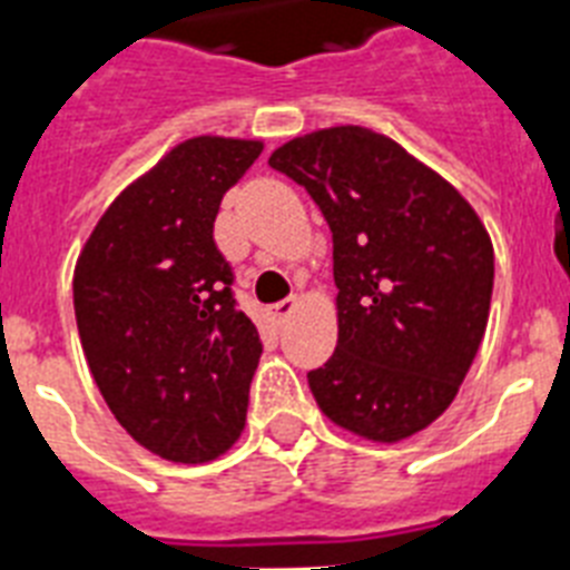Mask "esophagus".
I'll use <instances>...</instances> for the list:
<instances>
[{"label":"esophagus","instance_id":"esophagus-1","mask_svg":"<svg viewBox=\"0 0 570 570\" xmlns=\"http://www.w3.org/2000/svg\"><path fill=\"white\" fill-rule=\"evenodd\" d=\"M295 309H298V298H284V301H277V304H272V318H275L277 325H284L286 318L293 316Z\"/></svg>","mask_w":570,"mask_h":570}]
</instances>
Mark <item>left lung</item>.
<instances>
[{"label": "left lung", "mask_w": 570, "mask_h": 570, "mask_svg": "<svg viewBox=\"0 0 570 570\" xmlns=\"http://www.w3.org/2000/svg\"><path fill=\"white\" fill-rule=\"evenodd\" d=\"M333 234L336 351L307 374L318 410L395 445L430 428L483 342L494 248L474 207L386 134L318 128L272 151Z\"/></svg>", "instance_id": "obj_1"}]
</instances>
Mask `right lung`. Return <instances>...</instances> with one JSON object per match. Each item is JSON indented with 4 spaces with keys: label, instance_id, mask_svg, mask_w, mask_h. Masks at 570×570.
I'll return each instance as SVG.
<instances>
[{
    "label": "right lung",
    "instance_id": "right-lung-1",
    "mask_svg": "<svg viewBox=\"0 0 570 570\" xmlns=\"http://www.w3.org/2000/svg\"><path fill=\"white\" fill-rule=\"evenodd\" d=\"M261 140L189 137L131 180L72 275L87 365L125 433L160 460L198 465L234 448L263 345L213 243L222 196Z\"/></svg>",
    "mask_w": 570,
    "mask_h": 570
}]
</instances>
